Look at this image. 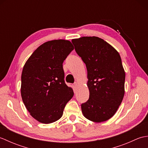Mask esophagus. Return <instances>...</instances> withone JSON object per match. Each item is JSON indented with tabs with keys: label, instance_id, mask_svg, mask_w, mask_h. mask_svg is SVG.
<instances>
[{
	"label": "esophagus",
	"instance_id": "obj_1",
	"mask_svg": "<svg viewBox=\"0 0 148 148\" xmlns=\"http://www.w3.org/2000/svg\"><path fill=\"white\" fill-rule=\"evenodd\" d=\"M77 86H78V84H77V83H75L74 84V85H73L74 89L76 90V89L77 88Z\"/></svg>",
	"mask_w": 148,
	"mask_h": 148
}]
</instances>
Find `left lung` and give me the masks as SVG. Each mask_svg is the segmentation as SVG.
Instances as JSON below:
<instances>
[{
	"label": "left lung",
	"instance_id": "1",
	"mask_svg": "<svg viewBox=\"0 0 148 148\" xmlns=\"http://www.w3.org/2000/svg\"><path fill=\"white\" fill-rule=\"evenodd\" d=\"M75 50L86 64L89 99L81 104L84 117L100 123L117 111L125 94V72L118 52L98 37L72 40Z\"/></svg>",
	"mask_w": 148,
	"mask_h": 148
}]
</instances>
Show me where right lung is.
Instances as JSON below:
<instances>
[{
	"instance_id": "1",
	"label": "right lung",
	"mask_w": 148,
	"mask_h": 148,
	"mask_svg": "<svg viewBox=\"0 0 148 148\" xmlns=\"http://www.w3.org/2000/svg\"><path fill=\"white\" fill-rule=\"evenodd\" d=\"M74 49L67 40H53L38 47L25 64L21 95L30 115L42 123L58 120L74 95L65 84L63 62Z\"/></svg>"
}]
</instances>
